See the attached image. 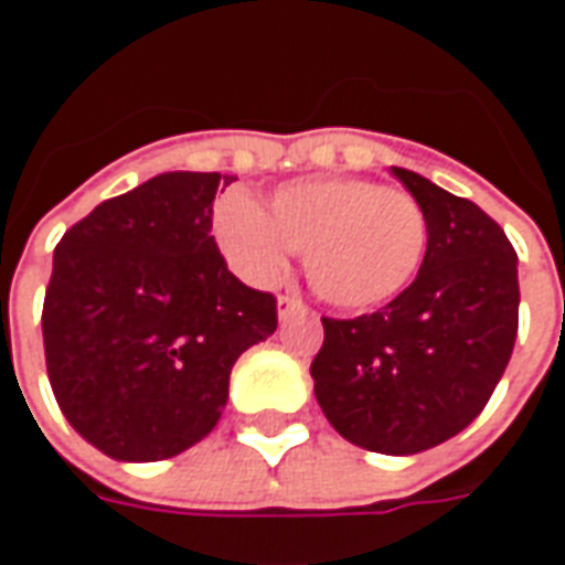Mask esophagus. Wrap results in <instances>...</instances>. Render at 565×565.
Returning a JSON list of instances; mask_svg holds the SVG:
<instances>
[{
  "instance_id": "34e87169",
  "label": "esophagus",
  "mask_w": 565,
  "mask_h": 565,
  "mask_svg": "<svg viewBox=\"0 0 565 565\" xmlns=\"http://www.w3.org/2000/svg\"><path fill=\"white\" fill-rule=\"evenodd\" d=\"M299 311H306L302 299H296V296H281L278 299V318L281 320H287L290 315H299Z\"/></svg>"
}]
</instances>
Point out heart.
Returning a JSON list of instances; mask_svg holds the SVG:
<instances>
[{"instance_id":"1","label":"heart","mask_w":565,"mask_h":565,"mask_svg":"<svg viewBox=\"0 0 565 565\" xmlns=\"http://www.w3.org/2000/svg\"><path fill=\"white\" fill-rule=\"evenodd\" d=\"M214 238L245 281L269 284L294 250L330 306L366 311L412 284L426 254V214L412 193L366 178H302L281 184L266 211L247 196L214 209Z\"/></svg>"}]
</instances>
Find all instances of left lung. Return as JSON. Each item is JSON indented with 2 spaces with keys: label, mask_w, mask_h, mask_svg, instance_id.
<instances>
[{
  "label": "left lung",
  "mask_w": 565,
  "mask_h": 565,
  "mask_svg": "<svg viewBox=\"0 0 565 565\" xmlns=\"http://www.w3.org/2000/svg\"><path fill=\"white\" fill-rule=\"evenodd\" d=\"M391 174L426 214L420 271L375 315L323 318L311 379L339 436L408 457L481 415L518 339L521 287L518 254L493 217L424 174L399 166Z\"/></svg>",
  "instance_id": "1"
}]
</instances>
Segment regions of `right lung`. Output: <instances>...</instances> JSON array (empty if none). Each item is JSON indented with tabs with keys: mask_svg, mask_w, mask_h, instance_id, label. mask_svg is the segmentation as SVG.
I'll use <instances>...</instances> for the list:
<instances>
[{
	"mask_svg": "<svg viewBox=\"0 0 565 565\" xmlns=\"http://www.w3.org/2000/svg\"><path fill=\"white\" fill-rule=\"evenodd\" d=\"M235 178L162 172L68 230L42 332L47 379L84 441L120 462L169 460L221 420L230 372L275 327V299L226 269L211 205Z\"/></svg>",
	"mask_w": 565,
	"mask_h": 565,
	"instance_id": "right-lung-1",
	"label": "right lung"
}]
</instances>
